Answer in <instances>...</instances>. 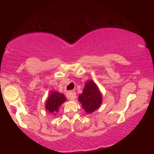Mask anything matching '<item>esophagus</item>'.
I'll use <instances>...</instances> for the list:
<instances>
[{
    "mask_svg": "<svg viewBox=\"0 0 154 154\" xmlns=\"http://www.w3.org/2000/svg\"><path fill=\"white\" fill-rule=\"evenodd\" d=\"M66 96L69 100H74L76 98V92L75 91H69L67 92Z\"/></svg>",
    "mask_w": 154,
    "mask_h": 154,
    "instance_id": "esophagus-1",
    "label": "esophagus"
}]
</instances>
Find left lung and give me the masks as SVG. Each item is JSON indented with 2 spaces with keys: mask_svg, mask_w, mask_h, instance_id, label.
<instances>
[{
  "mask_svg": "<svg viewBox=\"0 0 154 154\" xmlns=\"http://www.w3.org/2000/svg\"><path fill=\"white\" fill-rule=\"evenodd\" d=\"M83 108L88 113L96 110L102 103V94L96 83L92 80L88 81L82 94L78 97Z\"/></svg>",
  "mask_w": 154,
  "mask_h": 154,
  "instance_id": "8db88e82",
  "label": "left lung"
}]
</instances>
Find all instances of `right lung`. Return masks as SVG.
I'll return each instance as SVG.
<instances>
[{
  "label": "right lung",
  "mask_w": 154,
  "mask_h": 154,
  "mask_svg": "<svg viewBox=\"0 0 154 154\" xmlns=\"http://www.w3.org/2000/svg\"><path fill=\"white\" fill-rule=\"evenodd\" d=\"M66 100V98H65L63 94L52 91L48 100H47L45 104L46 110L49 113L55 115L56 113L58 111L60 105Z\"/></svg>",
  "instance_id": "right-lung-1"
}]
</instances>
